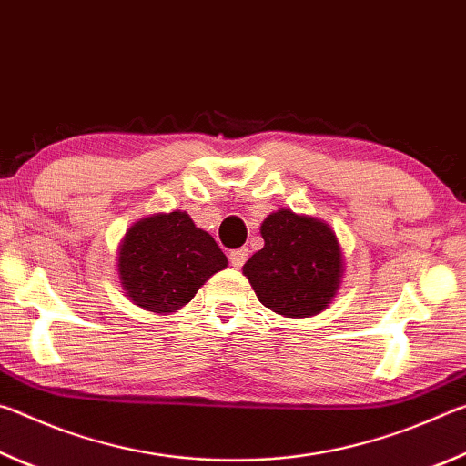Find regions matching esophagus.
Returning <instances> with one entry per match:
<instances>
[{
  "label": "esophagus",
  "mask_w": 466,
  "mask_h": 466,
  "mask_svg": "<svg viewBox=\"0 0 466 466\" xmlns=\"http://www.w3.org/2000/svg\"><path fill=\"white\" fill-rule=\"evenodd\" d=\"M228 258H230L232 267H236V269H238V267H242L244 263H247L248 248H236V250H230V255H228Z\"/></svg>",
  "instance_id": "1"
}]
</instances>
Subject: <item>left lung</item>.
Listing matches in <instances>:
<instances>
[{"label": "left lung", "mask_w": 466, "mask_h": 466, "mask_svg": "<svg viewBox=\"0 0 466 466\" xmlns=\"http://www.w3.org/2000/svg\"><path fill=\"white\" fill-rule=\"evenodd\" d=\"M265 247L242 267L258 302L283 317L327 309L343 271L335 232L320 219L281 209L261 226Z\"/></svg>", "instance_id": "1"}]
</instances>
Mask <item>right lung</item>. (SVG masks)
Here are the masks:
<instances>
[{
    "instance_id": "1",
    "label": "right lung",
    "mask_w": 466,
    "mask_h": 466,
    "mask_svg": "<svg viewBox=\"0 0 466 466\" xmlns=\"http://www.w3.org/2000/svg\"><path fill=\"white\" fill-rule=\"evenodd\" d=\"M226 265L218 242L185 211L141 219L125 236L119 255L125 294L152 312L178 310Z\"/></svg>"
}]
</instances>
